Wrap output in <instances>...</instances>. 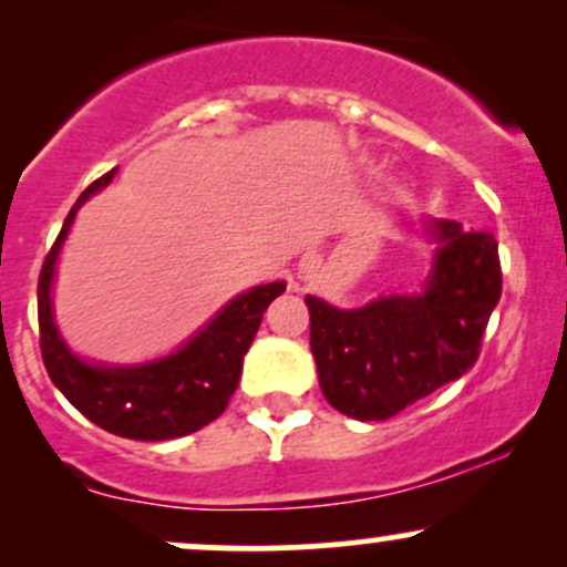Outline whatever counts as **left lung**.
<instances>
[{
	"label": "left lung",
	"mask_w": 567,
	"mask_h": 567,
	"mask_svg": "<svg viewBox=\"0 0 567 567\" xmlns=\"http://www.w3.org/2000/svg\"><path fill=\"white\" fill-rule=\"evenodd\" d=\"M437 261L421 296L341 311L306 296L324 400L357 421H386L474 368L501 298L498 243L455 220L434 224Z\"/></svg>",
	"instance_id": "left-lung-1"
}]
</instances>
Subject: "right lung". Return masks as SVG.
I'll return each instance as SVG.
<instances>
[{
    "label": "right lung",
    "instance_id": "1",
    "mask_svg": "<svg viewBox=\"0 0 567 567\" xmlns=\"http://www.w3.org/2000/svg\"><path fill=\"white\" fill-rule=\"evenodd\" d=\"M114 173L109 171L84 188L44 258L37 288L39 349L50 381L93 424L127 440L157 442L184 437L216 421L229 405L243 375L247 349L261 328L264 311L277 296H282L285 282L261 285L243 292L229 306H224V311H218V317H213V322L184 349L152 365L93 368L82 362L58 336L53 306H50V282H53L58 250L66 239L76 207L97 188L106 186Z\"/></svg>",
    "mask_w": 567,
    "mask_h": 567
}]
</instances>
